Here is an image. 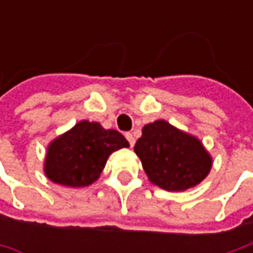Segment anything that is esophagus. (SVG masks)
<instances>
[{"label": "esophagus", "mask_w": 253, "mask_h": 253, "mask_svg": "<svg viewBox=\"0 0 253 253\" xmlns=\"http://www.w3.org/2000/svg\"><path fill=\"white\" fill-rule=\"evenodd\" d=\"M125 138L128 139V142H129V145H131V146L135 145V136L132 135L131 132H126V133H125Z\"/></svg>", "instance_id": "obj_1"}]
</instances>
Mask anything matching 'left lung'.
Listing matches in <instances>:
<instances>
[{
	"instance_id": "obj_1",
	"label": "left lung",
	"mask_w": 253,
	"mask_h": 253,
	"mask_svg": "<svg viewBox=\"0 0 253 253\" xmlns=\"http://www.w3.org/2000/svg\"><path fill=\"white\" fill-rule=\"evenodd\" d=\"M133 151L148 179L168 191L197 186L209 176L212 166V159L200 139L165 120L145 125Z\"/></svg>"
}]
</instances>
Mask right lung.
I'll use <instances>...</instances> for the list:
<instances>
[{"instance_id":"obj_1","label":"right lung","mask_w":253,"mask_h":253,"mask_svg":"<svg viewBox=\"0 0 253 253\" xmlns=\"http://www.w3.org/2000/svg\"><path fill=\"white\" fill-rule=\"evenodd\" d=\"M129 142L115 129H104L98 122L80 121L49 143L44 174L67 187H85L100 177L108 156Z\"/></svg>"}]
</instances>
